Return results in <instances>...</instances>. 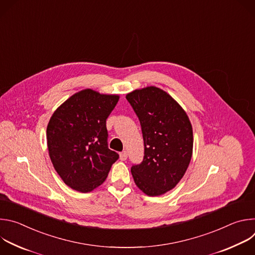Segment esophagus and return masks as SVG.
I'll list each match as a JSON object with an SVG mask.
<instances>
[{
  "instance_id": "1",
  "label": "esophagus",
  "mask_w": 255,
  "mask_h": 255,
  "mask_svg": "<svg viewBox=\"0 0 255 255\" xmlns=\"http://www.w3.org/2000/svg\"><path fill=\"white\" fill-rule=\"evenodd\" d=\"M127 157H128V154H127L126 151H123V152L120 153V159H121V160L124 161V160L127 159Z\"/></svg>"
}]
</instances>
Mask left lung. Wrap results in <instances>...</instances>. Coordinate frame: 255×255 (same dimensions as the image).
<instances>
[{"instance_id":"left-lung-1","label":"left lung","mask_w":255,"mask_h":255,"mask_svg":"<svg viewBox=\"0 0 255 255\" xmlns=\"http://www.w3.org/2000/svg\"><path fill=\"white\" fill-rule=\"evenodd\" d=\"M126 99L136 113L144 140V157L131 167L136 186L147 196L172 190L185 175L193 155V128L180 105L163 90L150 86Z\"/></svg>"}]
</instances>
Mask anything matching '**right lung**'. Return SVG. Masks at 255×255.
I'll use <instances>...</instances> for the list:
<instances>
[{
	"label": "right lung",
	"mask_w": 255,
	"mask_h": 255,
	"mask_svg": "<svg viewBox=\"0 0 255 255\" xmlns=\"http://www.w3.org/2000/svg\"><path fill=\"white\" fill-rule=\"evenodd\" d=\"M119 98L86 89L69 97L52 114L46 129L49 157L72 190L89 193L101 186L119 158L108 147L106 127Z\"/></svg>",
	"instance_id": "1"
}]
</instances>
